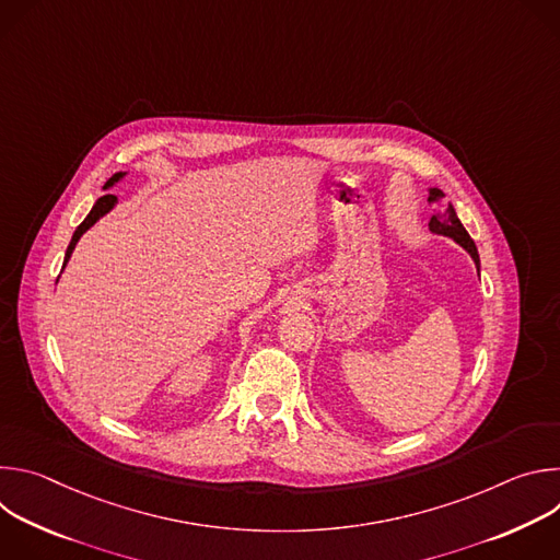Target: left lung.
Wrapping results in <instances>:
<instances>
[{
	"label": "left lung",
	"mask_w": 560,
	"mask_h": 560,
	"mask_svg": "<svg viewBox=\"0 0 560 560\" xmlns=\"http://www.w3.org/2000/svg\"><path fill=\"white\" fill-rule=\"evenodd\" d=\"M443 192L439 188H432L430 190V197H428V203L434 208L432 210V219H430V230L436 232V234H445V236H452L456 244H460L474 259V264L478 266V250L471 242V236L467 234V230L463 228L460 219L456 217L454 208L452 206H443Z\"/></svg>",
	"instance_id": "1"
}]
</instances>
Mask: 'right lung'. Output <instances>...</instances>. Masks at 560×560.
I'll return each instance as SVG.
<instances>
[{
	"mask_svg": "<svg viewBox=\"0 0 560 560\" xmlns=\"http://www.w3.org/2000/svg\"><path fill=\"white\" fill-rule=\"evenodd\" d=\"M124 177V173H115L108 182H106V186L104 188H110L115 182H119ZM117 203V197L115 195H104V197H100L97 199V203L93 206V210L89 212V217L77 225V230H74V234H72V238H70V244H68V250H66V257H63V266L68 264V259H70V255H72V250H74V246H77V242H79V236H82L91 225H95L113 206Z\"/></svg>",
	"mask_w": 560,
	"mask_h": 560,
	"instance_id": "add662e5",
	"label": "right lung"
}]
</instances>
